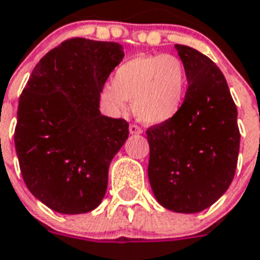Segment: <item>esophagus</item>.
<instances>
[{"instance_id":"esophagus-1","label":"esophagus","mask_w":260,"mask_h":260,"mask_svg":"<svg viewBox=\"0 0 260 260\" xmlns=\"http://www.w3.org/2000/svg\"><path fill=\"white\" fill-rule=\"evenodd\" d=\"M128 130H130V134H142V128H141L140 126H138V124H136V123L130 124Z\"/></svg>"}]
</instances>
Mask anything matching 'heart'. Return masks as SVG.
Here are the masks:
<instances>
[{
	"label": "heart",
	"mask_w": 260,
	"mask_h": 260,
	"mask_svg": "<svg viewBox=\"0 0 260 260\" xmlns=\"http://www.w3.org/2000/svg\"><path fill=\"white\" fill-rule=\"evenodd\" d=\"M188 88V70L178 56L140 55L117 68L113 84L102 90V101L115 113H124L132 102L143 123L161 124L181 113Z\"/></svg>",
	"instance_id": "heart-1"
}]
</instances>
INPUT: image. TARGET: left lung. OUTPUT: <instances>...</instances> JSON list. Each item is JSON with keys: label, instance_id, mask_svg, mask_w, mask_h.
I'll return each mask as SVG.
<instances>
[{"label": "left lung", "instance_id": "left-lung-1", "mask_svg": "<svg viewBox=\"0 0 260 260\" xmlns=\"http://www.w3.org/2000/svg\"><path fill=\"white\" fill-rule=\"evenodd\" d=\"M189 74L181 113L146 130L147 174L155 199L169 211L196 213L231 185L238 165V110L227 80L212 60L174 45Z\"/></svg>", "mask_w": 260, "mask_h": 260}]
</instances>
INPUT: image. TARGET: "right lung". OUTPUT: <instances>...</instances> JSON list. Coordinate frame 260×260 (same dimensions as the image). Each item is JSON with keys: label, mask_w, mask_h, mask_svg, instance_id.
<instances>
[{"label": "right lung", "mask_w": 260, "mask_h": 260, "mask_svg": "<svg viewBox=\"0 0 260 260\" xmlns=\"http://www.w3.org/2000/svg\"><path fill=\"white\" fill-rule=\"evenodd\" d=\"M123 56L118 43L68 39L36 64L22 90L14 130L20 170L33 196L56 212H90L105 197L128 123L102 115L99 101Z\"/></svg>", "instance_id": "right-lung-1"}]
</instances>
